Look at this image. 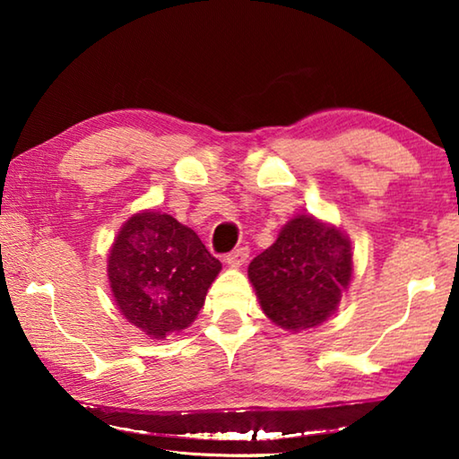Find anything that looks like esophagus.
<instances>
[{"label": "esophagus", "mask_w": 459, "mask_h": 459, "mask_svg": "<svg viewBox=\"0 0 459 459\" xmlns=\"http://www.w3.org/2000/svg\"><path fill=\"white\" fill-rule=\"evenodd\" d=\"M248 259V247H240V248H235V251H230L227 257H224V261H227L229 267H240L245 265Z\"/></svg>", "instance_id": "1"}]
</instances>
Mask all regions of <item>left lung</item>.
I'll return each mask as SVG.
<instances>
[{
	"instance_id": "left-lung-1",
	"label": "left lung",
	"mask_w": 459,
	"mask_h": 459,
	"mask_svg": "<svg viewBox=\"0 0 459 459\" xmlns=\"http://www.w3.org/2000/svg\"><path fill=\"white\" fill-rule=\"evenodd\" d=\"M352 247L340 229L295 216L248 265L261 309L283 330L320 325L336 312L352 279Z\"/></svg>"
}]
</instances>
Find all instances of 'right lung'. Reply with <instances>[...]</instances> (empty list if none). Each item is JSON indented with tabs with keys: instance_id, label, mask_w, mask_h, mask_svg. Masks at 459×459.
<instances>
[{
	"instance_id": "right-lung-1",
	"label": "right lung",
	"mask_w": 459,
	"mask_h": 459,
	"mask_svg": "<svg viewBox=\"0 0 459 459\" xmlns=\"http://www.w3.org/2000/svg\"><path fill=\"white\" fill-rule=\"evenodd\" d=\"M221 269L196 232L155 211L137 212L123 224L107 261L115 306L155 340L196 320Z\"/></svg>"
}]
</instances>
